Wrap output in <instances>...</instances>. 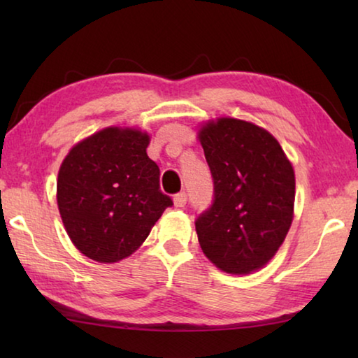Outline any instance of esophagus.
Wrapping results in <instances>:
<instances>
[{"label": "esophagus", "instance_id": "34e87169", "mask_svg": "<svg viewBox=\"0 0 358 358\" xmlns=\"http://www.w3.org/2000/svg\"><path fill=\"white\" fill-rule=\"evenodd\" d=\"M186 201H187V197H186L185 192H178V194H175V196H173V205H175V207H178V208H183L186 205Z\"/></svg>", "mask_w": 358, "mask_h": 358}]
</instances>
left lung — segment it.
<instances>
[{
  "label": "left lung",
  "mask_w": 358,
  "mask_h": 358,
  "mask_svg": "<svg viewBox=\"0 0 358 358\" xmlns=\"http://www.w3.org/2000/svg\"><path fill=\"white\" fill-rule=\"evenodd\" d=\"M215 185L196 232L205 256L230 275H250L280 250L294 220L295 173L280 142L251 121L208 120L199 128Z\"/></svg>",
  "instance_id": "obj_1"
}]
</instances>
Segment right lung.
Here are the masks:
<instances>
[{"label":"right lung","instance_id":"add662e5","mask_svg":"<svg viewBox=\"0 0 358 358\" xmlns=\"http://www.w3.org/2000/svg\"><path fill=\"white\" fill-rule=\"evenodd\" d=\"M150 141L147 131L108 126L76 143L62 162L59 216L72 245L96 262L129 257L172 205L159 191Z\"/></svg>","mask_w":358,"mask_h":358}]
</instances>
